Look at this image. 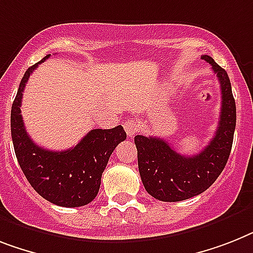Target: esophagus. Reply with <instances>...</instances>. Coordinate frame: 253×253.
<instances>
[{
	"mask_svg": "<svg viewBox=\"0 0 253 253\" xmlns=\"http://www.w3.org/2000/svg\"><path fill=\"white\" fill-rule=\"evenodd\" d=\"M124 129L125 131H126V135H128L129 138H131V137H134L135 133L139 130V125L138 123L135 122L134 119H128V120L124 123Z\"/></svg>",
	"mask_w": 253,
	"mask_h": 253,
	"instance_id": "obj_1",
	"label": "esophagus"
}]
</instances>
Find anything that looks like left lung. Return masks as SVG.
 <instances>
[{"label":"left lung","mask_w":253,"mask_h":253,"mask_svg":"<svg viewBox=\"0 0 253 253\" xmlns=\"http://www.w3.org/2000/svg\"><path fill=\"white\" fill-rule=\"evenodd\" d=\"M202 59L212 66L221 85L220 122L213 138L199 154L183 156L168 142L135 135L138 169L146 191L162 202H181L206 191L226 166L234 138L237 108L226 71L210 55Z\"/></svg>","instance_id":"obj_1"}]
</instances>
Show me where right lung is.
Masks as SVG:
<instances>
[{
	"mask_svg": "<svg viewBox=\"0 0 253 253\" xmlns=\"http://www.w3.org/2000/svg\"><path fill=\"white\" fill-rule=\"evenodd\" d=\"M26 71L11 107V138L19 166L37 193L60 207L86 206L97 197L102 173L115 147L125 141L122 125L112 129H93L75 147L50 151L37 146L26 131L20 114L27 81L40 63Z\"/></svg>",
	"mask_w": 253,
	"mask_h": 253,
	"instance_id": "1",
	"label": "right lung"
}]
</instances>
